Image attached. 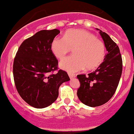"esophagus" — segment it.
<instances>
[{"mask_svg": "<svg viewBox=\"0 0 134 134\" xmlns=\"http://www.w3.org/2000/svg\"><path fill=\"white\" fill-rule=\"evenodd\" d=\"M68 75L70 77V79H73V78L75 77V75L74 74H71V73H68Z\"/></svg>", "mask_w": 134, "mask_h": 134, "instance_id": "34e87169", "label": "esophagus"}]
</instances>
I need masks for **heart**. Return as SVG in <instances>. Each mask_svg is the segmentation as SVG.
Listing matches in <instances>:
<instances>
[{"label": "heart", "mask_w": 134, "mask_h": 134, "mask_svg": "<svg viewBox=\"0 0 134 134\" xmlns=\"http://www.w3.org/2000/svg\"><path fill=\"white\" fill-rule=\"evenodd\" d=\"M51 49L55 57L62 60L73 49L74 55L60 62L59 66L70 73L85 68L87 70L97 68L104 61L105 47L104 42L92 33L81 29H70L63 38L56 37L51 42Z\"/></svg>", "instance_id": "1"}]
</instances>
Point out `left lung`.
I'll return each mask as SVG.
<instances>
[{
	"label": "left lung",
	"instance_id": "8db88e82",
	"mask_svg": "<svg viewBox=\"0 0 134 134\" xmlns=\"http://www.w3.org/2000/svg\"><path fill=\"white\" fill-rule=\"evenodd\" d=\"M100 34L108 51L104 61L87 75H77L80 82L77 94L83 104L90 107L100 106L111 98L122 71V60L118 46L108 34L100 30Z\"/></svg>",
	"mask_w": 134,
	"mask_h": 134
}]
</instances>
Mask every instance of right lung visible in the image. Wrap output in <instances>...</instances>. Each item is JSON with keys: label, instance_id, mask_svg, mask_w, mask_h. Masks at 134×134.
Listing matches in <instances>:
<instances>
[{"label": "right lung", "instance_id": "1", "mask_svg": "<svg viewBox=\"0 0 134 134\" xmlns=\"http://www.w3.org/2000/svg\"><path fill=\"white\" fill-rule=\"evenodd\" d=\"M58 29L42 30L25 40L14 58L13 74L15 87L23 100L35 108L52 104L59 88L70 80L66 71L58 68V60L52 53L53 40ZM55 71L58 73L53 74Z\"/></svg>", "mask_w": 134, "mask_h": 134}]
</instances>
